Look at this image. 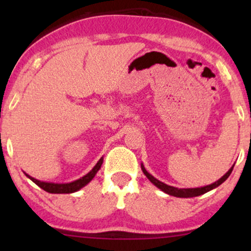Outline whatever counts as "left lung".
Returning a JSON list of instances; mask_svg holds the SVG:
<instances>
[{
	"label": "left lung",
	"mask_w": 251,
	"mask_h": 251,
	"mask_svg": "<svg viewBox=\"0 0 251 251\" xmlns=\"http://www.w3.org/2000/svg\"><path fill=\"white\" fill-rule=\"evenodd\" d=\"M233 167H234V166H233ZM233 167L227 171V173L224 175V176H223L222 178H219L217 181H215V183H212L210 185H207V186L195 187V188H178V187L170 186V185H167V184L162 183V181H160L159 179H156L155 177H153L152 175H151L149 171L145 169V167H144V164L142 163L143 173L147 178H149L151 183L155 185L157 188H160V190L163 191L164 193L173 195V197H176V198H194V197H199V195H202V194L207 193V192H209V191L214 190V188L218 187L219 185L223 184L226 179H227L228 176L232 173Z\"/></svg>",
	"instance_id": "1"
}]
</instances>
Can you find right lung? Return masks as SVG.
<instances>
[{"mask_svg":"<svg viewBox=\"0 0 251 251\" xmlns=\"http://www.w3.org/2000/svg\"><path fill=\"white\" fill-rule=\"evenodd\" d=\"M102 161H104V157H100V160L96 163V166L92 168V169L89 171V173L85 175V176L81 177L80 179H76L74 181H71V183H48V181H41L39 179H35L29 175H26V177H28L33 183H35L37 186H40L42 190H44L48 193H52V194H63V193H74V192H77L78 190H81L82 187H84L85 185L90 183V181L94 179V177L96 176V174L98 173V170L100 169Z\"/></svg>","mask_w":251,"mask_h":251,"instance_id":"add662e5","label":"right lung"}]
</instances>
